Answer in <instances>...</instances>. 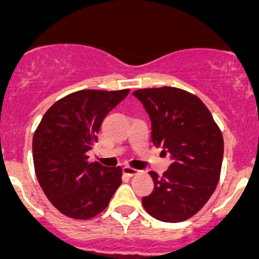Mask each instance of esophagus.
<instances>
[{
  "label": "esophagus",
  "mask_w": 259,
  "mask_h": 259,
  "mask_svg": "<svg viewBox=\"0 0 259 259\" xmlns=\"http://www.w3.org/2000/svg\"><path fill=\"white\" fill-rule=\"evenodd\" d=\"M122 171H124L125 176H129V177H134L139 173L138 170L133 169V167H130V166H124L122 167Z\"/></svg>",
  "instance_id": "34e87169"
}]
</instances>
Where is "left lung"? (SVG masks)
I'll use <instances>...</instances> for the list:
<instances>
[{
  "label": "left lung",
  "instance_id": "obj_1",
  "mask_svg": "<svg viewBox=\"0 0 259 259\" xmlns=\"http://www.w3.org/2000/svg\"><path fill=\"white\" fill-rule=\"evenodd\" d=\"M143 103L152 124V142L173 162L142 199L150 215L161 222H183L204 206L220 182L223 160L222 132L200 98L162 86L133 93Z\"/></svg>",
  "mask_w": 259,
  "mask_h": 259
}]
</instances>
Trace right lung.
<instances>
[{"instance_id": "add662e5", "label": "right lung", "mask_w": 259, "mask_h": 259, "mask_svg": "<svg viewBox=\"0 0 259 259\" xmlns=\"http://www.w3.org/2000/svg\"><path fill=\"white\" fill-rule=\"evenodd\" d=\"M130 90H80L55 102L33 135V164L46 197L64 215L90 220L107 208L122 169L90 162L104 117Z\"/></svg>"}]
</instances>
